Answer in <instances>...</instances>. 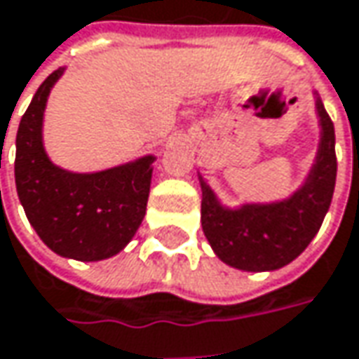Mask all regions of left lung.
Listing matches in <instances>:
<instances>
[{
    "mask_svg": "<svg viewBox=\"0 0 359 359\" xmlns=\"http://www.w3.org/2000/svg\"><path fill=\"white\" fill-rule=\"evenodd\" d=\"M321 143L307 182L275 204H246L228 210L202 182V228L210 246L226 264L241 271H275L295 260L313 241L330 210L335 188V131L317 99Z\"/></svg>",
    "mask_w": 359,
    "mask_h": 359,
    "instance_id": "left-lung-1",
    "label": "left lung"
}]
</instances>
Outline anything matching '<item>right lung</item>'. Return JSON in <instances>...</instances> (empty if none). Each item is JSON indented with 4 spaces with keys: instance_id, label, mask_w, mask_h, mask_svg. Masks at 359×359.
I'll list each match as a JSON object with an SVG mask.
<instances>
[{
    "instance_id": "add662e5",
    "label": "right lung",
    "mask_w": 359,
    "mask_h": 359,
    "mask_svg": "<svg viewBox=\"0 0 359 359\" xmlns=\"http://www.w3.org/2000/svg\"><path fill=\"white\" fill-rule=\"evenodd\" d=\"M64 68L36 90L15 137V188L27 220L56 255L102 260L121 252L145 216L153 155L97 173L56 168L44 151L48 95Z\"/></svg>"
}]
</instances>
